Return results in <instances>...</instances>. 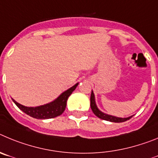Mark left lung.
<instances>
[{"mask_svg":"<svg viewBox=\"0 0 158 158\" xmlns=\"http://www.w3.org/2000/svg\"><path fill=\"white\" fill-rule=\"evenodd\" d=\"M90 107H91L92 111L93 113H94L95 116H97L100 119L102 120H108V121L110 122H115V123H121V122L127 121V120L131 119L132 116L127 118H120V117H116V116H109V115L105 114V113H102L100 110H99L98 108H97L96 104H95V100H94V95L93 91L91 92V95H90Z\"/></svg>","mask_w":158,"mask_h":158,"instance_id":"8db88e82","label":"left lung"}]
</instances>
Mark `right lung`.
Listing matches in <instances>:
<instances>
[{"label": "right lung", "mask_w": 158, "mask_h": 158, "mask_svg": "<svg viewBox=\"0 0 158 158\" xmlns=\"http://www.w3.org/2000/svg\"><path fill=\"white\" fill-rule=\"evenodd\" d=\"M77 86L78 83H76L75 86L64 92L55 101L49 104H46V105L38 106V107H27V106H22L19 104L13 99L12 100L17 106V107L31 117L35 118V119H41V120L50 119V118H54L58 116H60L64 112L67 105V100Z\"/></svg>", "instance_id": "obj_1"}]
</instances>
